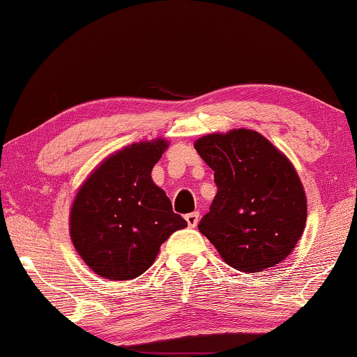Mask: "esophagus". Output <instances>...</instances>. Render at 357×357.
<instances>
[{"mask_svg":"<svg viewBox=\"0 0 357 357\" xmlns=\"http://www.w3.org/2000/svg\"><path fill=\"white\" fill-rule=\"evenodd\" d=\"M186 221H188V226L190 227H196L197 221H199V213H190L186 214Z\"/></svg>","mask_w":357,"mask_h":357,"instance_id":"obj_1","label":"esophagus"}]
</instances>
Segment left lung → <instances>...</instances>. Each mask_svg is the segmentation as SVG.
Returning a JSON list of instances; mask_svg holds the SVG:
<instances>
[{"instance_id": "obj_1", "label": "left lung", "mask_w": 357, "mask_h": 357, "mask_svg": "<svg viewBox=\"0 0 357 357\" xmlns=\"http://www.w3.org/2000/svg\"><path fill=\"white\" fill-rule=\"evenodd\" d=\"M214 171L218 192L199 231L225 263L243 273L291 255L306 226V192L294 166L252 130L211 132L195 143Z\"/></svg>"}]
</instances>
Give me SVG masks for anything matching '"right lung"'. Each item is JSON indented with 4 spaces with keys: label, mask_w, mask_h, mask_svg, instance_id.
Returning <instances> with one entry per match:
<instances>
[{
    "label": "right lung",
    "mask_w": 357,
    "mask_h": 357,
    "mask_svg": "<svg viewBox=\"0 0 357 357\" xmlns=\"http://www.w3.org/2000/svg\"><path fill=\"white\" fill-rule=\"evenodd\" d=\"M166 148L162 137L126 146L81 184L71 206L70 234L98 276L109 281L137 278L154 263L161 244L188 226L151 178Z\"/></svg>",
    "instance_id": "obj_1"
}]
</instances>
